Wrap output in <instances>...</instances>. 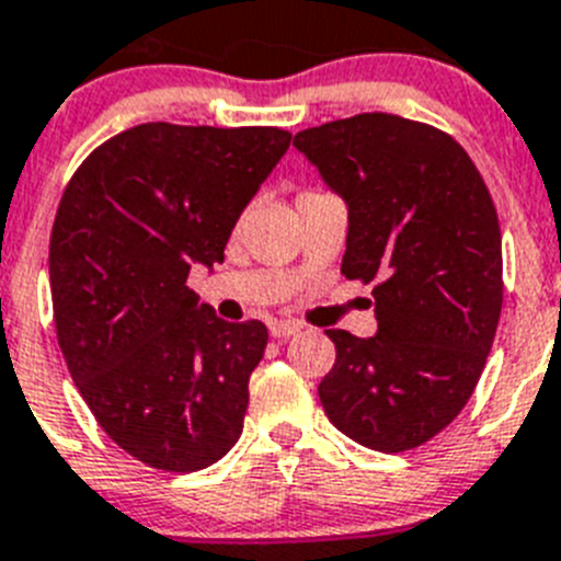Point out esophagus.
Segmentation results:
<instances>
[{"label":"esophagus","mask_w":561,"mask_h":561,"mask_svg":"<svg viewBox=\"0 0 561 561\" xmlns=\"http://www.w3.org/2000/svg\"><path fill=\"white\" fill-rule=\"evenodd\" d=\"M301 330V324H296V321H274L271 324V335L274 339H290V335H296Z\"/></svg>","instance_id":"1"}]
</instances>
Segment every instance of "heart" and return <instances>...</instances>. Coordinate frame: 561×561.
Wrapping results in <instances>:
<instances>
[{"label":"heart","instance_id":"obj_1","mask_svg":"<svg viewBox=\"0 0 561 561\" xmlns=\"http://www.w3.org/2000/svg\"><path fill=\"white\" fill-rule=\"evenodd\" d=\"M305 194H316V192H305Z\"/></svg>","mask_w":561,"mask_h":561}]
</instances>
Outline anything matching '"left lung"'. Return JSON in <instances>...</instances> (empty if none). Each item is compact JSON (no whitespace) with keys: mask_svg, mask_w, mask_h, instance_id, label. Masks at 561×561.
<instances>
[{"mask_svg":"<svg viewBox=\"0 0 561 561\" xmlns=\"http://www.w3.org/2000/svg\"><path fill=\"white\" fill-rule=\"evenodd\" d=\"M347 203L341 274L373 285L378 333L328 330L335 364L319 383L339 432L367 449H415L469 403L503 310L494 199L451 135L362 112L294 138Z\"/></svg>","mask_w":561,"mask_h":561,"instance_id":"8db88e82","label":"left lung"}]
</instances>
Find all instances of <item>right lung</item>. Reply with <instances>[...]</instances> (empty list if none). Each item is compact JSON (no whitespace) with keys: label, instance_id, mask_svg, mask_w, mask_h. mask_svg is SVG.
I'll list each match as a JSON object with an SVG mask.
<instances>
[{"label":"right lung","instance_id":"add662e5","mask_svg":"<svg viewBox=\"0 0 561 561\" xmlns=\"http://www.w3.org/2000/svg\"><path fill=\"white\" fill-rule=\"evenodd\" d=\"M287 146L276 126L140 124L78 165L58 203V347L101 428L152 469H206L240 440L267 328L217 319L186 279L226 260Z\"/></svg>","mask_w":561,"mask_h":561}]
</instances>
